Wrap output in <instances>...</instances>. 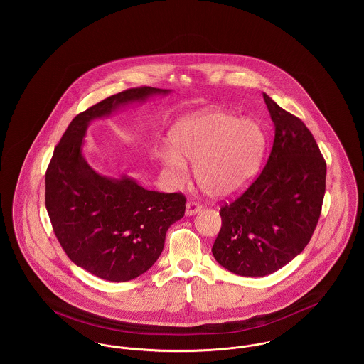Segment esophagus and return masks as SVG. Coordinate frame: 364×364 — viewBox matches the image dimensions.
Returning a JSON list of instances; mask_svg holds the SVG:
<instances>
[{
    "mask_svg": "<svg viewBox=\"0 0 364 364\" xmlns=\"http://www.w3.org/2000/svg\"><path fill=\"white\" fill-rule=\"evenodd\" d=\"M200 210H202V205H199L198 202L190 200V202L187 203L186 214H187V215H193V214H196V213H198V211H200Z\"/></svg>",
    "mask_w": 364,
    "mask_h": 364,
    "instance_id": "34e87169",
    "label": "esophagus"
}]
</instances>
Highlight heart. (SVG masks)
<instances>
[{
  "mask_svg": "<svg viewBox=\"0 0 364 364\" xmlns=\"http://www.w3.org/2000/svg\"><path fill=\"white\" fill-rule=\"evenodd\" d=\"M169 140L173 149H164L158 156L177 183L188 177L187 159L195 164L196 181L203 192L229 198L254 178L266 138L258 122L206 112L177 124Z\"/></svg>",
  "mask_w": 364,
  "mask_h": 364,
  "instance_id": "b5f03b06",
  "label": "heart"
}]
</instances>
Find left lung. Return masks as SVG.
<instances>
[{
	"mask_svg": "<svg viewBox=\"0 0 364 364\" xmlns=\"http://www.w3.org/2000/svg\"><path fill=\"white\" fill-rule=\"evenodd\" d=\"M263 98L276 127L273 147L258 177L220 208L223 225L211 248L221 266L244 277L272 274L304 250L326 188V161L310 129Z\"/></svg>",
	"mask_w": 364,
	"mask_h": 364,
	"instance_id": "obj_1",
	"label": "left lung"
}]
</instances>
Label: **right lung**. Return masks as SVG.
I'll return each instance as SVG.
<instances>
[{"label":"right lung","instance_id":"right-lung-1","mask_svg":"<svg viewBox=\"0 0 364 364\" xmlns=\"http://www.w3.org/2000/svg\"><path fill=\"white\" fill-rule=\"evenodd\" d=\"M168 90L135 87L79 113L54 149L45 177V205L54 235L75 264L106 281H129L159 258L169 226L184 217L186 196L144 190L134 180H112L82 154L88 122L122 105Z\"/></svg>","mask_w":364,"mask_h":364}]
</instances>
